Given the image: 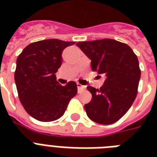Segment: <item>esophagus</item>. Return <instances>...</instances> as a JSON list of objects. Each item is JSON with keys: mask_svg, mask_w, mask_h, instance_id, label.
<instances>
[{"mask_svg": "<svg viewBox=\"0 0 157 157\" xmlns=\"http://www.w3.org/2000/svg\"><path fill=\"white\" fill-rule=\"evenodd\" d=\"M77 89H78V90H85L86 89V86H82L81 84L77 83Z\"/></svg>", "mask_w": 157, "mask_h": 157, "instance_id": "obj_1", "label": "esophagus"}]
</instances>
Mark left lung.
Listing matches in <instances>:
<instances>
[{
	"instance_id": "1",
	"label": "left lung",
	"mask_w": 157,
	"mask_h": 157,
	"mask_svg": "<svg viewBox=\"0 0 157 157\" xmlns=\"http://www.w3.org/2000/svg\"><path fill=\"white\" fill-rule=\"evenodd\" d=\"M91 60V67L106 80L100 89L88 86L92 99L85 105L93 121L103 124L119 121L136 98L141 71L136 54L129 45L112 39L77 42Z\"/></svg>"
}]
</instances>
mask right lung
<instances>
[{"mask_svg":"<svg viewBox=\"0 0 157 157\" xmlns=\"http://www.w3.org/2000/svg\"><path fill=\"white\" fill-rule=\"evenodd\" d=\"M75 42L58 39L31 43L18 55L14 81L21 103L37 121H56L64 114L69 102L77 93L76 82L65 86L56 81L62 64V53Z\"/></svg>","mask_w":157,"mask_h":157,"instance_id":"add662e5","label":"right lung"}]
</instances>
